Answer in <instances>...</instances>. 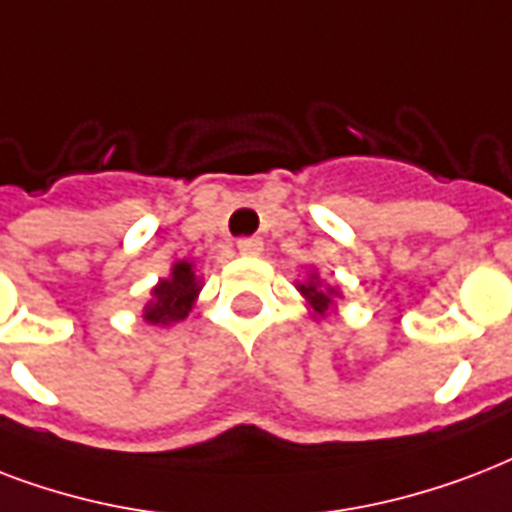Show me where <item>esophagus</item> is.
<instances>
[{
	"mask_svg": "<svg viewBox=\"0 0 512 512\" xmlns=\"http://www.w3.org/2000/svg\"><path fill=\"white\" fill-rule=\"evenodd\" d=\"M237 251L243 253V256H259L264 251V243H261L259 237H243V240H237Z\"/></svg>",
	"mask_w": 512,
	"mask_h": 512,
	"instance_id": "esophagus-1",
	"label": "esophagus"
}]
</instances>
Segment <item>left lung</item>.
Instances as JSON below:
<instances>
[{"instance_id":"obj_1","label":"left lung","mask_w":512,"mask_h":512,"mask_svg":"<svg viewBox=\"0 0 512 512\" xmlns=\"http://www.w3.org/2000/svg\"><path fill=\"white\" fill-rule=\"evenodd\" d=\"M299 288V293L304 296V299L310 301L312 312L318 315V318H326L328 310L334 307V301L339 299V291L336 288H331V285H323V280L318 277V272H312L304 283L296 285Z\"/></svg>"}]
</instances>
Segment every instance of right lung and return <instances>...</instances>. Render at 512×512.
Wrapping results in <instances>:
<instances>
[{"mask_svg": "<svg viewBox=\"0 0 512 512\" xmlns=\"http://www.w3.org/2000/svg\"><path fill=\"white\" fill-rule=\"evenodd\" d=\"M200 288V277L194 275L192 261H176L170 275L152 288V299L144 307V320L152 326H173L184 320L194 307Z\"/></svg>", "mask_w": 512, "mask_h": 512, "instance_id": "obj_1", "label": "right lung"}]
</instances>
